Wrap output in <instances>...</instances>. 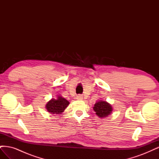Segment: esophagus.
Returning <instances> with one entry per match:
<instances>
[{"instance_id":"34e87169","label":"esophagus","mask_w":159,"mask_h":159,"mask_svg":"<svg viewBox=\"0 0 159 159\" xmlns=\"http://www.w3.org/2000/svg\"><path fill=\"white\" fill-rule=\"evenodd\" d=\"M76 99L78 100H82L83 99V96L81 95H78L76 97Z\"/></svg>"}]
</instances>
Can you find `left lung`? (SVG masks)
I'll use <instances>...</instances> for the list:
<instances>
[{"label": "left lung", "mask_w": 159, "mask_h": 159, "mask_svg": "<svg viewBox=\"0 0 159 159\" xmlns=\"http://www.w3.org/2000/svg\"><path fill=\"white\" fill-rule=\"evenodd\" d=\"M93 110L98 117L100 118H104L107 117V116L111 113L113 108L111 105L107 102L100 100L99 102L95 103Z\"/></svg>", "instance_id": "left-lung-1"}]
</instances>
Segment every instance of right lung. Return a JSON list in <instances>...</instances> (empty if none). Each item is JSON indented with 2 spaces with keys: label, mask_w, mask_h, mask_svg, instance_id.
<instances>
[{
  "label": "right lung",
  "mask_w": 159,
  "mask_h": 159,
  "mask_svg": "<svg viewBox=\"0 0 159 159\" xmlns=\"http://www.w3.org/2000/svg\"><path fill=\"white\" fill-rule=\"evenodd\" d=\"M69 104L70 102L68 100L61 96H58L56 99L52 98L50 100L46 105V108L52 114H61Z\"/></svg>",
  "instance_id": "1"
}]
</instances>
